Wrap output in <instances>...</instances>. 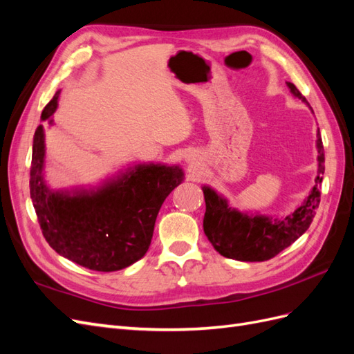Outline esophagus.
Returning a JSON list of instances; mask_svg holds the SVG:
<instances>
[{"label": "esophagus", "mask_w": 354, "mask_h": 354, "mask_svg": "<svg viewBox=\"0 0 354 354\" xmlns=\"http://www.w3.org/2000/svg\"><path fill=\"white\" fill-rule=\"evenodd\" d=\"M194 160H195L194 155H187V156H186V162H187V164H194Z\"/></svg>", "instance_id": "obj_1"}]
</instances>
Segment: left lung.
<instances>
[{"instance_id": "8db88e82", "label": "left lung", "mask_w": 354, "mask_h": 354, "mask_svg": "<svg viewBox=\"0 0 354 354\" xmlns=\"http://www.w3.org/2000/svg\"><path fill=\"white\" fill-rule=\"evenodd\" d=\"M288 88L301 102L307 103L304 95L292 82H286ZM307 106H310L307 103ZM312 109V108H310ZM317 177L316 185L308 196L294 212L282 218H273L261 214L241 212L229 207L226 198L218 195L209 186H203L205 216L203 232L214 250L223 257L238 261H266L288 248L310 227L320 202L319 185L325 173V153L320 133L317 131Z\"/></svg>"}]
</instances>
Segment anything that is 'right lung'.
<instances>
[{
	"mask_svg": "<svg viewBox=\"0 0 354 354\" xmlns=\"http://www.w3.org/2000/svg\"><path fill=\"white\" fill-rule=\"evenodd\" d=\"M57 91L41 113L53 124ZM44 128L32 146L30 199L42 234L65 259L90 270L116 272L138 261L151 245L158 212L185 178L178 165L138 164L97 189L51 190L44 180Z\"/></svg>",
	"mask_w": 354,
	"mask_h": 354,
	"instance_id": "1",
	"label": "right lung"
}]
</instances>
